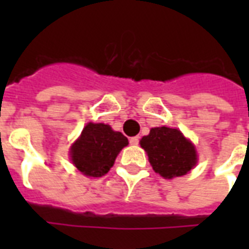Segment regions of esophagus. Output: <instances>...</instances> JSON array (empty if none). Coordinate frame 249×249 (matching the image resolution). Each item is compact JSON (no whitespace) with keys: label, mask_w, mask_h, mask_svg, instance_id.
<instances>
[{"label":"esophagus","mask_w":249,"mask_h":249,"mask_svg":"<svg viewBox=\"0 0 249 249\" xmlns=\"http://www.w3.org/2000/svg\"><path fill=\"white\" fill-rule=\"evenodd\" d=\"M129 143L133 144V146H137V144L140 143V138H138V137H132V138L129 140Z\"/></svg>","instance_id":"1"}]
</instances>
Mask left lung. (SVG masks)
<instances>
[{"instance_id":"1","label":"left lung","mask_w":249,"mask_h":249,"mask_svg":"<svg viewBox=\"0 0 249 249\" xmlns=\"http://www.w3.org/2000/svg\"><path fill=\"white\" fill-rule=\"evenodd\" d=\"M141 146L147 152L154 170L164 178L183 176L197 161L195 147L178 129L152 128L141 140Z\"/></svg>"}]
</instances>
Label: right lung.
I'll use <instances>...</instances> for the list:
<instances>
[{"mask_svg": "<svg viewBox=\"0 0 249 249\" xmlns=\"http://www.w3.org/2000/svg\"><path fill=\"white\" fill-rule=\"evenodd\" d=\"M126 144L128 138L120 132H113L109 125L89 123L72 146V163L85 176L102 177Z\"/></svg>", "mask_w": 249, "mask_h": 249, "instance_id": "obj_1", "label": "right lung"}]
</instances>
